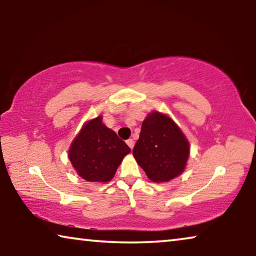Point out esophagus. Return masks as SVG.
Returning a JSON list of instances; mask_svg holds the SVG:
<instances>
[{"label":"esophagus","mask_w":256,"mask_h":256,"mask_svg":"<svg viewBox=\"0 0 256 256\" xmlns=\"http://www.w3.org/2000/svg\"><path fill=\"white\" fill-rule=\"evenodd\" d=\"M126 144H128V146H130V148L133 149V146H134V141L132 140V138H128V140L126 141Z\"/></svg>","instance_id":"obj_1"}]
</instances>
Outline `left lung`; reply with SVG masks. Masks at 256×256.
Instances as JSON below:
<instances>
[{
  "instance_id": "8db88e82",
  "label": "left lung",
  "mask_w": 256,
  "mask_h": 256,
  "mask_svg": "<svg viewBox=\"0 0 256 256\" xmlns=\"http://www.w3.org/2000/svg\"><path fill=\"white\" fill-rule=\"evenodd\" d=\"M190 144L174 120L159 112L146 116L133 156L149 178L170 182L184 172Z\"/></svg>"
}]
</instances>
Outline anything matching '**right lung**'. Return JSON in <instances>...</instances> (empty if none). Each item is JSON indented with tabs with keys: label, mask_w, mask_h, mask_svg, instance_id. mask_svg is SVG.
<instances>
[{
	"label": "right lung",
	"mask_w": 256,
	"mask_h": 256,
	"mask_svg": "<svg viewBox=\"0 0 256 256\" xmlns=\"http://www.w3.org/2000/svg\"><path fill=\"white\" fill-rule=\"evenodd\" d=\"M131 149L112 130L102 124V118L86 122L73 140L68 159L79 176L88 182H110L123 158Z\"/></svg>",
	"instance_id": "add662e5"
}]
</instances>
